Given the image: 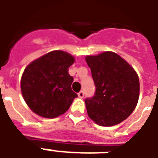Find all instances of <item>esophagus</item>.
Listing matches in <instances>:
<instances>
[{"instance_id": "1", "label": "esophagus", "mask_w": 158, "mask_h": 158, "mask_svg": "<svg viewBox=\"0 0 158 158\" xmlns=\"http://www.w3.org/2000/svg\"><path fill=\"white\" fill-rule=\"evenodd\" d=\"M84 91H80L79 94H78V96H79L80 98H84Z\"/></svg>"}]
</instances>
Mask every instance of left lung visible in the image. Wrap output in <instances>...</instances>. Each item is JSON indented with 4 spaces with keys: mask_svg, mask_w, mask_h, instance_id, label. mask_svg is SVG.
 Instances as JSON below:
<instances>
[{
    "mask_svg": "<svg viewBox=\"0 0 158 158\" xmlns=\"http://www.w3.org/2000/svg\"><path fill=\"white\" fill-rule=\"evenodd\" d=\"M91 69L95 94L84 102L90 119L102 126H112L134 111L139 97V80L135 69L111 52L85 58Z\"/></svg>",
    "mask_w": 158,
    "mask_h": 158,
    "instance_id": "left-lung-1",
    "label": "left lung"
}]
</instances>
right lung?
<instances>
[{"instance_id": "1", "label": "right lung", "mask_w": 158, "mask_h": 158, "mask_svg": "<svg viewBox=\"0 0 158 158\" xmlns=\"http://www.w3.org/2000/svg\"><path fill=\"white\" fill-rule=\"evenodd\" d=\"M74 62L69 53L54 51L26 67L21 79V92L33 112L55 118L69 109L78 97L71 89L74 79L68 73Z\"/></svg>"}]
</instances>
